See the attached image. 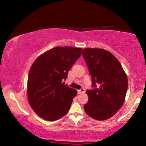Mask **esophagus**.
Here are the masks:
<instances>
[{"label":"esophagus","instance_id":"34e87169","mask_svg":"<svg viewBox=\"0 0 146 146\" xmlns=\"http://www.w3.org/2000/svg\"><path fill=\"white\" fill-rule=\"evenodd\" d=\"M78 94H81V93H85V90L84 88H81L80 90H78Z\"/></svg>","mask_w":146,"mask_h":146}]
</instances>
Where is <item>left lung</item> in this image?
Listing matches in <instances>:
<instances>
[{"mask_svg":"<svg viewBox=\"0 0 146 146\" xmlns=\"http://www.w3.org/2000/svg\"><path fill=\"white\" fill-rule=\"evenodd\" d=\"M82 56L92 78L93 90L86 91V113L95 120L112 117L122 107L127 90V78L117 58L103 49L86 48Z\"/></svg>","mask_w":146,"mask_h":146,"instance_id":"left-lung-1","label":"left lung"}]
</instances>
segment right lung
<instances>
[{
	"label": "right lung",
	"instance_id": "obj_1",
	"mask_svg": "<svg viewBox=\"0 0 146 146\" xmlns=\"http://www.w3.org/2000/svg\"><path fill=\"white\" fill-rule=\"evenodd\" d=\"M82 50L55 47L42 54L32 64L28 79V98L34 111L43 119L56 120L68 112L77 91L62 82Z\"/></svg>",
	"mask_w": 146,
	"mask_h": 146
}]
</instances>
